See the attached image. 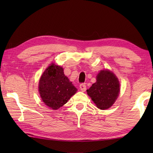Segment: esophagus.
Listing matches in <instances>:
<instances>
[{"label":"esophagus","mask_w":153,"mask_h":153,"mask_svg":"<svg viewBox=\"0 0 153 153\" xmlns=\"http://www.w3.org/2000/svg\"><path fill=\"white\" fill-rule=\"evenodd\" d=\"M79 89H81V91H82L85 92V90H86V85H85V84H84V83L81 84V85H79Z\"/></svg>","instance_id":"34e87169"}]
</instances>
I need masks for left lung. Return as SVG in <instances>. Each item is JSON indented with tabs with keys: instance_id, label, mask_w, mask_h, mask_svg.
Here are the masks:
<instances>
[{
	"instance_id": "8db88e82",
	"label": "left lung",
	"mask_w": 153,
	"mask_h": 153,
	"mask_svg": "<svg viewBox=\"0 0 153 153\" xmlns=\"http://www.w3.org/2000/svg\"><path fill=\"white\" fill-rule=\"evenodd\" d=\"M97 82L87 90L88 95L100 110H106L115 102L120 93V83L116 75L108 70L97 74Z\"/></svg>"
}]
</instances>
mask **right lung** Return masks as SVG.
<instances>
[{"label":"right lung","mask_w":153,"mask_h":153,"mask_svg":"<svg viewBox=\"0 0 153 153\" xmlns=\"http://www.w3.org/2000/svg\"><path fill=\"white\" fill-rule=\"evenodd\" d=\"M77 91L64 75L63 68L54 64H50L45 70L39 82L42 100L53 110H57L65 105Z\"/></svg>","instance_id":"right-lung-1"}]
</instances>
